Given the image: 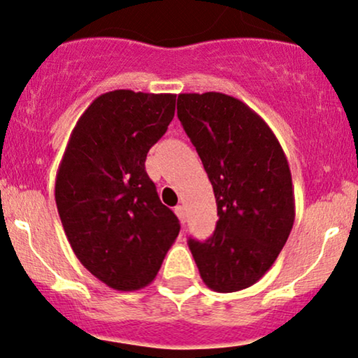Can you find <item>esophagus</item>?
Returning <instances> with one entry per match:
<instances>
[{
  "mask_svg": "<svg viewBox=\"0 0 358 358\" xmlns=\"http://www.w3.org/2000/svg\"><path fill=\"white\" fill-rule=\"evenodd\" d=\"M175 213H176V217L180 218V222L183 223L185 225V222H187V213H185V206L183 205H178L175 208Z\"/></svg>",
  "mask_w": 358,
  "mask_h": 358,
  "instance_id": "obj_1",
  "label": "esophagus"
}]
</instances>
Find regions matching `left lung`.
Segmentation results:
<instances>
[{"mask_svg":"<svg viewBox=\"0 0 358 358\" xmlns=\"http://www.w3.org/2000/svg\"><path fill=\"white\" fill-rule=\"evenodd\" d=\"M183 124L217 198L218 222L205 242L188 240L206 287H252L277 260L295 220L292 173L277 136L228 94H178Z\"/></svg>","mask_w":358,"mask_h":358,"instance_id":"obj_1","label":"left lung"}]
</instances>
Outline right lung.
<instances>
[{
  "instance_id": "add662e5",
  "label": "right lung",
  "mask_w": 358,
  "mask_h": 358,
  "mask_svg": "<svg viewBox=\"0 0 358 358\" xmlns=\"http://www.w3.org/2000/svg\"><path fill=\"white\" fill-rule=\"evenodd\" d=\"M175 101L170 93L100 94L76 122L56 173L55 200L73 252L115 290L150 285L178 236V218L145 170Z\"/></svg>"
}]
</instances>
